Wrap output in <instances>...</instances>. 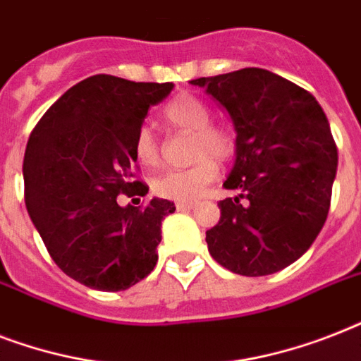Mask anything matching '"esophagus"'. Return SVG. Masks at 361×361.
I'll use <instances>...</instances> for the list:
<instances>
[{"label": "esophagus", "instance_id": "esophagus-1", "mask_svg": "<svg viewBox=\"0 0 361 361\" xmlns=\"http://www.w3.org/2000/svg\"><path fill=\"white\" fill-rule=\"evenodd\" d=\"M176 208L180 209V212H185V209L197 208V202H178L176 204Z\"/></svg>", "mask_w": 361, "mask_h": 361}]
</instances>
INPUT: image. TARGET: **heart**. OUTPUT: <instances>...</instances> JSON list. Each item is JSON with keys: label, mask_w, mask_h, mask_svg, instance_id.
Listing matches in <instances>:
<instances>
[{"label": "heart", "mask_w": 361, "mask_h": 361, "mask_svg": "<svg viewBox=\"0 0 361 361\" xmlns=\"http://www.w3.org/2000/svg\"><path fill=\"white\" fill-rule=\"evenodd\" d=\"M164 120L174 129L192 133V159L189 169H170L152 180V191L161 198L176 202H191L219 176V164L236 153V136L228 127L212 121V110L202 99L191 93H180L163 110ZM133 152L142 166H155L161 159L157 136L147 125L136 130Z\"/></svg>", "instance_id": "heart-1"}]
</instances>
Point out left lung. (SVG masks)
I'll return each mask as SVG.
<instances>
[{
    "instance_id": "8db88e82",
    "label": "left lung",
    "mask_w": 361,
    "mask_h": 361,
    "mask_svg": "<svg viewBox=\"0 0 361 361\" xmlns=\"http://www.w3.org/2000/svg\"><path fill=\"white\" fill-rule=\"evenodd\" d=\"M231 114L236 163L223 183L219 223L206 232L209 255L234 274L258 277L290 266L328 217L337 146L317 99L266 69L202 76Z\"/></svg>"
}]
</instances>
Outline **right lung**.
Wrapping results in <instances>:
<instances>
[{
  "mask_svg": "<svg viewBox=\"0 0 361 361\" xmlns=\"http://www.w3.org/2000/svg\"><path fill=\"white\" fill-rule=\"evenodd\" d=\"M172 87L93 75L31 130L22 166L25 208L54 262L90 288L127 290L157 264L161 221L174 214V202L121 208L118 197L147 195L133 142L147 109Z\"/></svg>",
  "mask_w": 361,
  "mask_h": 361,
  "instance_id": "add662e5",
  "label": "right lung"
}]
</instances>
